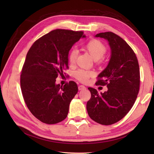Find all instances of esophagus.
Returning <instances> with one entry per match:
<instances>
[{
  "mask_svg": "<svg viewBox=\"0 0 154 154\" xmlns=\"http://www.w3.org/2000/svg\"><path fill=\"white\" fill-rule=\"evenodd\" d=\"M78 89H79V91H82V90L86 89V87H85L84 85H79V87H78Z\"/></svg>",
  "mask_w": 154,
  "mask_h": 154,
  "instance_id": "1",
  "label": "esophagus"
}]
</instances>
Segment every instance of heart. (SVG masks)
Returning <instances> with one entry per match:
<instances>
[{"label": "heart", "instance_id": "obj_1", "mask_svg": "<svg viewBox=\"0 0 154 154\" xmlns=\"http://www.w3.org/2000/svg\"><path fill=\"white\" fill-rule=\"evenodd\" d=\"M86 51L90 54L94 60L97 61L103 57L106 52V48L102 42L98 40H92L88 42L85 47ZM77 55V51L75 49L72 50L69 55V63L73 65L75 63ZM94 75L93 71H88L83 69H79L75 72L74 76L81 82H87L89 78Z\"/></svg>", "mask_w": 154, "mask_h": 154}]
</instances>
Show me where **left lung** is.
<instances>
[{
    "label": "left lung",
    "mask_w": 154,
    "mask_h": 154,
    "mask_svg": "<svg viewBox=\"0 0 154 154\" xmlns=\"http://www.w3.org/2000/svg\"><path fill=\"white\" fill-rule=\"evenodd\" d=\"M94 37L107 40L110 48L109 63L98 75L97 82L106 85L108 90L99 93L93 88H88L91 97L87 110L96 122L110 125L125 116L134 104L139 92L140 68L132 49L119 35L107 32Z\"/></svg>",
    "instance_id": "8db88e82"
}]
</instances>
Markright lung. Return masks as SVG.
<instances>
[{
  "mask_svg": "<svg viewBox=\"0 0 154 154\" xmlns=\"http://www.w3.org/2000/svg\"><path fill=\"white\" fill-rule=\"evenodd\" d=\"M85 37L83 32L57 29L39 38L29 50L21 73V90L28 109L41 122L54 124L67 116L77 85L70 81L60 86L55 81L68 67L72 46Z\"/></svg>",
  "mask_w": 154,
  "mask_h": 154,
  "instance_id": "right-lung-1",
  "label": "right lung"
}]
</instances>
